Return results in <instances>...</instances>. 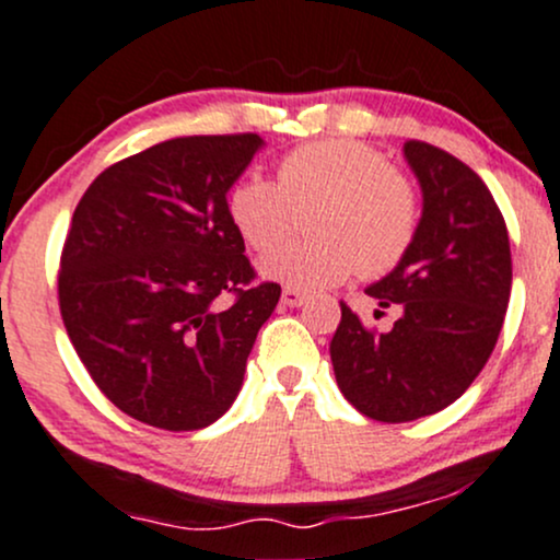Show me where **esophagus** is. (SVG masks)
Returning a JSON list of instances; mask_svg holds the SVG:
<instances>
[{
    "label": "esophagus",
    "instance_id": "esophagus-1",
    "mask_svg": "<svg viewBox=\"0 0 560 560\" xmlns=\"http://www.w3.org/2000/svg\"><path fill=\"white\" fill-rule=\"evenodd\" d=\"M305 300V292L294 290V287H284V292H281V303L290 305V308H298V305H303Z\"/></svg>",
    "mask_w": 560,
    "mask_h": 560
}]
</instances>
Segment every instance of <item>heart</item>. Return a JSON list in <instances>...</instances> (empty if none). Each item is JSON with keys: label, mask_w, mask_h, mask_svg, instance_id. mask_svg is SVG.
<instances>
[{"label": "heart", "mask_w": 560, "mask_h": 560, "mask_svg": "<svg viewBox=\"0 0 560 560\" xmlns=\"http://www.w3.org/2000/svg\"><path fill=\"white\" fill-rule=\"evenodd\" d=\"M279 183L244 175L229 194L231 223L252 249L268 252L314 211L316 237L262 257V273L294 290H322L353 273L380 276L401 262L417 229L420 196L388 159L353 140H316L287 153Z\"/></svg>", "instance_id": "1"}]
</instances>
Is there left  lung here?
Returning a JSON list of instances; mask_svg holds the SVG:
<instances>
[{"instance_id":"8db88e82","label":"left lung","mask_w":560,"mask_h":560,"mask_svg":"<svg viewBox=\"0 0 560 560\" xmlns=\"http://www.w3.org/2000/svg\"><path fill=\"white\" fill-rule=\"evenodd\" d=\"M404 153L422 188L420 229L401 262L366 287L401 316L377 331L340 303L329 346L342 396L377 422L435 415L470 388L497 346L513 284L508 225L487 183L422 140H407Z\"/></svg>"}]
</instances>
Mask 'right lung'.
Segmentation results:
<instances>
[{
    "label": "right lung",
    "mask_w": 560,
    "mask_h": 560,
    "mask_svg": "<svg viewBox=\"0 0 560 560\" xmlns=\"http://www.w3.org/2000/svg\"><path fill=\"white\" fill-rule=\"evenodd\" d=\"M260 145L255 132L164 140L103 170L73 210L60 316L92 383L132 420L207 428L242 388L281 298L257 281L229 214Z\"/></svg>",
    "instance_id": "right-lung-1"
}]
</instances>
